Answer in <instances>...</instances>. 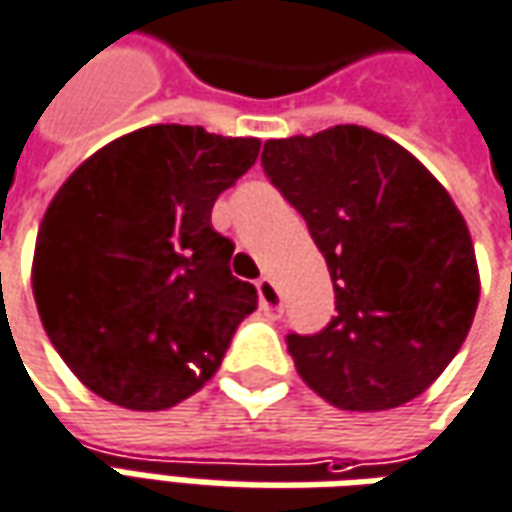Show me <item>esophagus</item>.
<instances>
[{
	"label": "esophagus",
	"mask_w": 512,
	"mask_h": 512,
	"mask_svg": "<svg viewBox=\"0 0 512 512\" xmlns=\"http://www.w3.org/2000/svg\"><path fill=\"white\" fill-rule=\"evenodd\" d=\"M257 296H260V310L266 313L268 318H280L282 316V299L277 285L271 280H257Z\"/></svg>",
	"instance_id": "obj_1"
}]
</instances>
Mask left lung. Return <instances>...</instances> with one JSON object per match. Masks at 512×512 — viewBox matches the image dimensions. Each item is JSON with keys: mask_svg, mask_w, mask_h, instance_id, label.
<instances>
[{"mask_svg": "<svg viewBox=\"0 0 512 512\" xmlns=\"http://www.w3.org/2000/svg\"><path fill=\"white\" fill-rule=\"evenodd\" d=\"M260 163L302 213L335 288L330 324L285 338L299 377L341 410L416 399L460 352L480 302L452 196L407 149L357 124L266 141Z\"/></svg>", "mask_w": 512, "mask_h": 512, "instance_id": "1", "label": "left lung"}]
</instances>
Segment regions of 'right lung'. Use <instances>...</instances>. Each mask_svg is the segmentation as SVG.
<instances>
[{
	"mask_svg": "<svg viewBox=\"0 0 512 512\" xmlns=\"http://www.w3.org/2000/svg\"><path fill=\"white\" fill-rule=\"evenodd\" d=\"M257 152V138L155 124L102 146L55 194L32 293L57 355L96 396L166 410L216 374L257 291L232 277L235 244L210 213Z\"/></svg>",
	"mask_w": 512,
	"mask_h": 512,
	"instance_id": "add662e5",
	"label": "right lung"
}]
</instances>
